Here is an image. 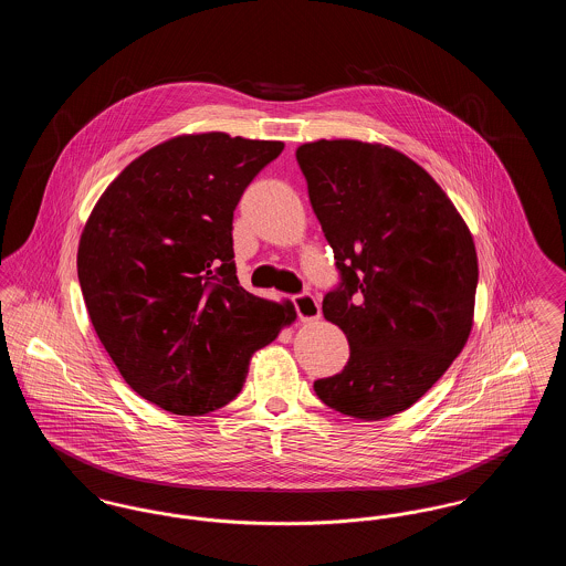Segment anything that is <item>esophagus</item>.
<instances>
[{
    "label": "esophagus",
    "instance_id": "esophagus-1",
    "mask_svg": "<svg viewBox=\"0 0 566 566\" xmlns=\"http://www.w3.org/2000/svg\"><path fill=\"white\" fill-rule=\"evenodd\" d=\"M296 314L301 323H316L321 318V303L310 293L295 296Z\"/></svg>",
    "mask_w": 566,
    "mask_h": 566
}]
</instances>
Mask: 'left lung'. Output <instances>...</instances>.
<instances>
[{"instance_id": "left-lung-1", "label": "left lung", "mask_w": 566, "mask_h": 566, "mask_svg": "<svg viewBox=\"0 0 566 566\" xmlns=\"http://www.w3.org/2000/svg\"><path fill=\"white\" fill-rule=\"evenodd\" d=\"M296 163L342 273L324 318L350 344L344 371L314 390L344 416H395L431 390L471 335L473 235L431 174L390 146L318 139L296 148Z\"/></svg>"}]
</instances>
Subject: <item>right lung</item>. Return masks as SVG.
I'll use <instances>...</instances> for the list:
<instances>
[{
    "instance_id": "right-lung-1",
    "label": "right lung",
    "mask_w": 566,
    "mask_h": 566,
    "mask_svg": "<svg viewBox=\"0 0 566 566\" xmlns=\"http://www.w3.org/2000/svg\"><path fill=\"white\" fill-rule=\"evenodd\" d=\"M284 142L171 137L129 163L82 229L78 280L93 328L139 397L178 416L233 401L250 358L295 323L291 301L240 286L233 210Z\"/></svg>"
}]
</instances>
